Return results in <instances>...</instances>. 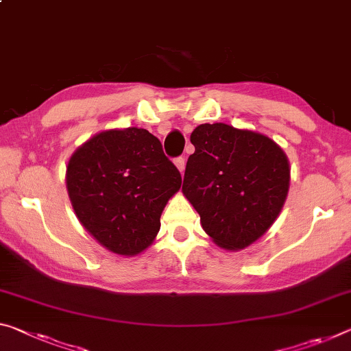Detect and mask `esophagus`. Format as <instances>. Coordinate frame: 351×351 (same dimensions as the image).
<instances>
[{
  "label": "esophagus",
  "instance_id": "1",
  "mask_svg": "<svg viewBox=\"0 0 351 351\" xmlns=\"http://www.w3.org/2000/svg\"><path fill=\"white\" fill-rule=\"evenodd\" d=\"M175 165L178 167V170H180L182 173V171H184V169H186V159L182 158V156H180V158L175 159Z\"/></svg>",
  "mask_w": 351,
  "mask_h": 351
}]
</instances>
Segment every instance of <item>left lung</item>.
Masks as SVG:
<instances>
[{"mask_svg":"<svg viewBox=\"0 0 351 351\" xmlns=\"http://www.w3.org/2000/svg\"><path fill=\"white\" fill-rule=\"evenodd\" d=\"M182 192L217 245L242 250L269 230L289 191V162L259 132L204 123L191 136Z\"/></svg>","mask_w":351,"mask_h":351,"instance_id":"1","label":"left lung"}]
</instances>
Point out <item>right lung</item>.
<instances>
[{
    "mask_svg": "<svg viewBox=\"0 0 351 351\" xmlns=\"http://www.w3.org/2000/svg\"><path fill=\"white\" fill-rule=\"evenodd\" d=\"M181 187L162 143L142 128L99 132L71 156L66 189L82 226L110 252L134 256L154 241Z\"/></svg>",
    "mask_w": 351,
    "mask_h": 351,
    "instance_id": "right-lung-1",
    "label": "right lung"
}]
</instances>
